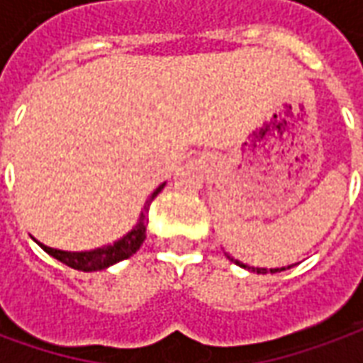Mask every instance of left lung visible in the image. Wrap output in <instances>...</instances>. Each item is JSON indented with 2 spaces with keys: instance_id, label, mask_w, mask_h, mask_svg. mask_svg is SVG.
<instances>
[{
  "instance_id": "1",
  "label": "left lung",
  "mask_w": 363,
  "mask_h": 363,
  "mask_svg": "<svg viewBox=\"0 0 363 363\" xmlns=\"http://www.w3.org/2000/svg\"><path fill=\"white\" fill-rule=\"evenodd\" d=\"M226 257H228L232 263H236L238 267H243V269H247V271H251V272H259V274H267V272H282L292 267V265H288V267H280V269L279 267H277V269H259V267H250V265H245V263H242V261H238V259L230 257L228 253H226Z\"/></svg>"
}]
</instances>
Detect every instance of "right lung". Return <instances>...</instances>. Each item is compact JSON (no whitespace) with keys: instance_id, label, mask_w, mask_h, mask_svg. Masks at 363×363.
Wrapping results in <instances>:
<instances>
[{"instance_id":"1","label":"right lung","mask_w":363,"mask_h":363,"mask_svg":"<svg viewBox=\"0 0 363 363\" xmlns=\"http://www.w3.org/2000/svg\"><path fill=\"white\" fill-rule=\"evenodd\" d=\"M164 184H160L156 187L155 191L150 193V197L145 203L141 214H139V220L135 224L133 228L127 232L125 236H121L120 240H116L113 243H108V245H102V247H96V250H89V251H63V250H55V247H50V245H44L38 240L34 242L40 245L42 250L46 251L48 255H52L57 261H62L63 265L71 267L75 271H83V272H94V271H102V269H108V267L116 265L120 263L123 259H129L133 253H137V250L141 247L145 238H147V214H149L150 203L155 201V197L158 193L162 191Z\"/></svg>"}]
</instances>
